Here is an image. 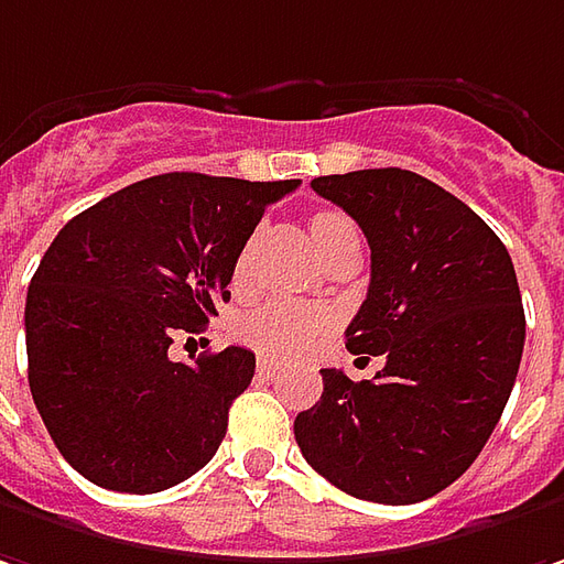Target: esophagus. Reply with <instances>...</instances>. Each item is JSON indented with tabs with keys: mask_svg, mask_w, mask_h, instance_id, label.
<instances>
[{
	"mask_svg": "<svg viewBox=\"0 0 564 564\" xmlns=\"http://www.w3.org/2000/svg\"><path fill=\"white\" fill-rule=\"evenodd\" d=\"M256 371H259V378H262V380H271V378H274V375H278V361L259 359V365H256Z\"/></svg>",
	"mask_w": 564,
	"mask_h": 564,
	"instance_id": "obj_1",
	"label": "esophagus"
}]
</instances>
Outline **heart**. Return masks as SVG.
I'll return each mask as SVG.
<instances>
[{
	"label": "heart",
	"instance_id": "heart-1",
	"mask_svg": "<svg viewBox=\"0 0 564 564\" xmlns=\"http://www.w3.org/2000/svg\"><path fill=\"white\" fill-rule=\"evenodd\" d=\"M308 237L315 243V252L327 262L340 246L359 240V230L352 218H346L343 212L334 208H321L308 218ZM252 249L256 243L249 240L240 259L234 264V281L243 283L249 274V262H252ZM330 312L324 308H312V305H286V302H264L259 308H249L240 318L234 321V334L237 340L271 356V359H293L302 349H308L312 343L324 337L330 330Z\"/></svg>",
	"mask_w": 564,
	"mask_h": 564
}]
</instances>
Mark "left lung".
<instances>
[{"instance_id":"1","label":"left lung","mask_w":564,"mask_h":564,"mask_svg":"<svg viewBox=\"0 0 564 564\" xmlns=\"http://www.w3.org/2000/svg\"><path fill=\"white\" fill-rule=\"evenodd\" d=\"M371 246V283L346 327L371 380L324 368L296 415L305 462L343 494L409 506L446 490L480 456L512 393L524 308L509 249L468 205L402 167L315 177Z\"/></svg>"}]
</instances>
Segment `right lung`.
Wrapping results in <instances>:
<instances>
[{
	"mask_svg": "<svg viewBox=\"0 0 564 564\" xmlns=\"http://www.w3.org/2000/svg\"><path fill=\"white\" fill-rule=\"evenodd\" d=\"M296 186L174 171L58 230L30 281L24 334L36 412L74 471L159 494L212 462L256 356L227 346L184 365L167 349L218 315L264 208Z\"/></svg>",
	"mask_w": 564,
	"mask_h": 564,
	"instance_id": "obj_1",
	"label": "right lung"
}]
</instances>
